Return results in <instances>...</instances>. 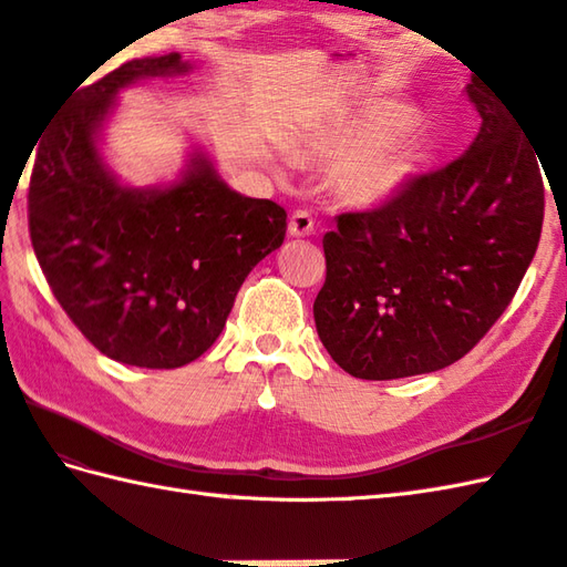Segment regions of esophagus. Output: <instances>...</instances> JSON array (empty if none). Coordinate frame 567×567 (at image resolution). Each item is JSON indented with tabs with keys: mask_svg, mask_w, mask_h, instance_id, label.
<instances>
[{
	"mask_svg": "<svg viewBox=\"0 0 567 567\" xmlns=\"http://www.w3.org/2000/svg\"><path fill=\"white\" fill-rule=\"evenodd\" d=\"M311 231H315V216H311V214L305 212V209H297V212L292 214V219H290V236L305 238V236H309Z\"/></svg>",
	"mask_w": 567,
	"mask_h": 567,
	"instance_id": "obj_1",
	"label": "esophagus"
}]
</instances>
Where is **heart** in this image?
Segmentation results:
<instances>
[{
	"mask_svg": "<svg viewBox=\"0 0 567 567\" xmlns=\"http://www.w3.org/2000/svg\"><path fill=\"white\" fill-rule=\"evenodd\" d=\"M412 118H380V122H343L327 128L315 143V151L333 155L348 153L336 173L341 195L355 204H382L392 199L406 183L409 153L394 138L409 128Z\"/></svg>",
	"mask_w": 567,
	"mask_h": 567,
	"instance_id": "b5f03b06",
	"label": "heart"
}]
</instances>
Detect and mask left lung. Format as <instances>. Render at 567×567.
I'll use <instances>...</instances> for the list:
<instances>
[{
  "label": "left lung",
  "mask_w": 567,
  "mask_h": 567,
  "mask_svg": "<svg viewBox=\"0 0 567 567\" xmlns=\"http://www.w3.org/2000/svg\"><path fill=\"white\" fill-rule=\"evenodd\" d=\"M480 131L384 207L336 216L323 236L319 339L348 375L396 380L461 360L509 307L544 224L540 161L512 112L467 84Z\"/></svg>",
  "instance_id": "obj_1"
}]
</instances>
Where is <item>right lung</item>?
Wrapping results in <instances>:
<instances>
[{
	"mask_svg": "<svg viewBox=\"0 0 567 567\" xmlns=\"http://www.w3.org/2000/svg\"><path fill=\"white\" fill-rule=\"evenodd\" d=\"M189 70L179 53L128 60L80 90L35 141V258L84 339L124 365L171 370L209 351L248 272L287 231L280 204L228 187L199 143L161 185H128L106 163L118 92Z\"/></svg>",
	"mask_w": 567,
	"mask_h": 567,
	"instance_id": "1",
	"label": "right lung"
}]
</instances>
